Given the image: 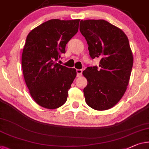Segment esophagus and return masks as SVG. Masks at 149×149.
I'll use <instances>...</instances> for the list:
<instances>
[{
  "label": "esophagus",
  "mask_w": 149,
  "mask_h": 149,
  "mask_svg": "<svg viewBox=\"0 0 149 149\" xmlns=\"http://www.w3.org/2000/svg\"><path fill=\"white\" fill-rule=\"evenodd\" d=\"M82 73H83V70L81 69H77V76L79 77L82 75Z\"/></svg>",
  "instance_id": "obj_1"
}]
</instances>
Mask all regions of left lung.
<instances>
[{
    "instance_id": "left-lung-1",
    "label": "left lung",
    "mask_w": 149,
    "mask_h": 149,
    "mask_svg": "<svg viewBox=\"0 0 149 149\" xmlns=\"http://www.w3.org/2000/svg\"><path fill=\"white\" fill-rule=\"evenodd\" d=\"M80 31L87 41L92 59L100 65L83 72L87 79L83 92L87 104L95 110L110 109L118 103L130 80L133 56L128 39L119 28L103 19L81 20Z\"/></svg>"
}]
</instances>
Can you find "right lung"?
Here are the masks:
<instances>
[{"label":"right lung","instance_id":"add662e5","mask_svg":"<svg viewBox=\"0 0 149 149\" xmlns=\"http://www.w3.org/2000/svg\"><path fill=\"white\" fill-rule=\"evenodd\" d=\"M79 21L51 19L27 37L21 58L23 77L32 98L45 108H58L67 100L77 71L56 62L78 31Z\"/></svg>","mask_w":149,"mask_h":149}]
</instances>
